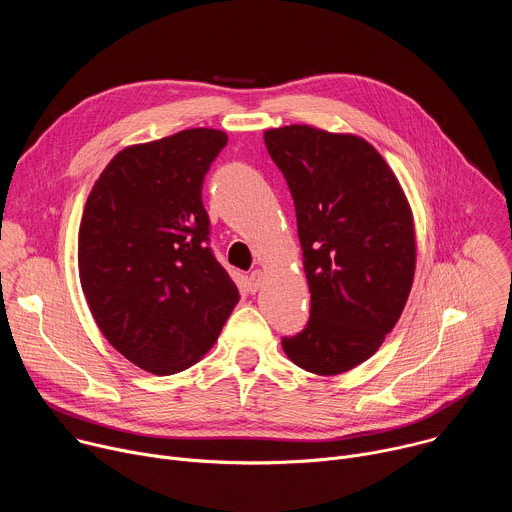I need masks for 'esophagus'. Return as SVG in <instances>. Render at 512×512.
<instances>
[{
	"label": "esophagus",
	"mask_w": 512,
	"mask_h": 512,
	"mask_svg": "<svg viewBox=\"0 0 512 512\" xmlns=\"http://www.w3.org/2000/svg\"><path fill=\"white\" fill-rule=\"evenodd\" d=\"M261 283H263V273L257 269V271H253V273L249 275V279H247V287H249L251 294H257Z\"/></svg>",
	"instance_id": "obj_1"
}]
</instances>
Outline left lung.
I'll list each match as a JSON object with an SVG mask.
<instances>
[{
  "label": "left lung",
  "instance_id": "obj_1",
  "mask_svg": "<svg viewBox=\"0 0 512 512\" xmlns=\"http://www.w3.org/2000/svg\"><path fill=\"white\" fill-rule=\"evenodd\" d=\"M263 137L296 204L312 296L306 328L281 346L308 373H346L379 350L407 304L415 273L409 202L358 135L285 125Z\"/></svg>",
  "mask_w": 512,
  "mask_h": 512
}]
</instances>
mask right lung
<instances>
[{"mask_svg": "<svg viewBox=\"0 0 512 512\" xmlns=\"http://www.w3.org/2000/svg\"><path fill=\"white\" fill-rule=\"evenodd\" d=\"M229 141L184 129L129 145L101 172L79 229V275L103 336L154 375H174L216 342L239 289L216 261L204 176Z\"/></svg>", "mask_w": 512, "mask_h": 512, "instance_id": "obj_1", "label": "right lung"}]
</instances>
